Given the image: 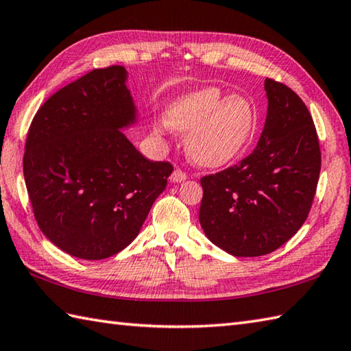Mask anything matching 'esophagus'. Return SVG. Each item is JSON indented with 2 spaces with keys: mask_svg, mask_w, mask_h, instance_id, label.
<instances>
[{
  "mask_svg": "<svg viewBox=\"0 0 351 351\" xmlns=\"http://www.w3.org/2000/svg\"><path fill=\"white\" fill-rule=\"evenodd\" d=\"M187 178H189V175L185 173L184 170L176 169V170H173V173H171L170 181H171V182H182V181L187 180Z\"/></svg>",
  "mask_w": 351,
  "mask_h": 351,
  "instance_id": "1",
  "label": "esophagus"
}]
</instances>
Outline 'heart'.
Returning <instances> with one entry per match:
<instances>
[{
	"label": "heart",
	"instance_id": "obj_1",
	"mask_svg": "<svg viewBox=\"0 0 351 351\" xmlns=\"http://www.w3.org/2000/svg\"><path fill=\"white\" fill-rule=\"evenodd\" d=\"M255 110L241 95L223 98L217 87H204L182 96L167 110V123L189 132L187 152L204 167H220L232 161L255 128ZM162 125H155L161 134Z\"/></svg>",
	"mask_w": 351,
	"mask_h": 351
}]
</instances>
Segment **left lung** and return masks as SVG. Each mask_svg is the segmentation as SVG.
I'll return each mask as SVG.
<instances>
[{
  "label": "left lung",
  "mask_w": 351,
  "mask_h": 351,
  "mask_svg": "<svg viewBox=\"0 0 351 351\" xmlns=\"http://www.w3.org/2000/svg\"><path fill=\"white\" fill-rule=\"evenodd\" d=\"M264 87L267 119L255 151L200 178V225L234 256H263L285 244L308 217L322 169L308 107L279 81L265 78Z\"/></svg>",
  "instance_id": "1"
}]
</instances>
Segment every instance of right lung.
<instances>
[{
  "label": "right lung",
  "mask_w": 351,
  "mask_h": 351,
  "mask_svg": "<svg viewBox=\"0 0 351 351\" xmlns=\"http://www.w3.org/2000/svg\"><path fill=\"white\" fill-rule=\"evenodd\" d=\"M123 66L93 69L45 101L29 125L24 178L34 219L58 249L106 259L140 232L173 171L121 131L136 121Z\"/></svg>",
  "instance_id": "obj_1"
}]
</instances>
